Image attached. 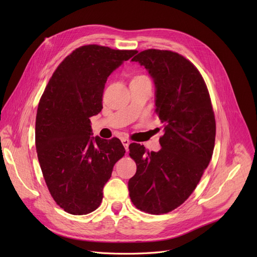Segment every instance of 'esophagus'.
Listing matches in <instances>:
<instances>
[{
    "label": "esophagus",
    "mask_w": 257,
    "mask_h": 257,
    "mask_svg": "<svg viewBox=\"0 0 257 257\" xmlns=\"http://www.w3.org/2000/svg\"><path fill=\"white\" fill-rule=\"evenodd\" d=\"M121 143H123L126 151H128V148H129V145H130V141L127 140V139H123V140H121Z\"/></svg>",
    "instance_id": "obj_1"
}]
</instances>
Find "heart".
<instances>
[{
  "label": "heart",
  "mask_w": 257,
  "mask_h": 257,
  "mask_svg": "<svg viewBox=\"0 0 257 257\" xmlns=\"http://www.w3.org/2000/svg\"><path fill=\"white\" fill-rule=\"evenodd\" d=\"M141 78H147V77H146V76H142V75H141V76H136V77H134L133 79H141Z\"/></svg>",
  "instance_id": "obj_1"
}]
</instances>
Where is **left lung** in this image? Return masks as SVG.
Masks as SVG:
<instances>
[{"mask_svg":"<svg viewBox=\"0 0 257 257\" xmlns=\"http://www.w3.org/2000/svg\"><path fill=\"white\" fill-rule=\"evenodd\" d=\"M131 61L145 66L155 85V111L164 124L161 149L129 146L137 173L128 190L137 208L167 213L192 195L211 159L215 119L209 93L197 67L178 53L145 50Z\"/></svg>","mask_w":257,"mask_h":257,"instance_id":"8db88e82","label":"left lung"}]
</instances>
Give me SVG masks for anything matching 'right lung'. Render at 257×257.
Listing matches in <instances>:
<instances>
[{
	"instance_id": "1",
	"label": "right lung",
	"mask_w": 257,
	"mask_h": 257,
	"mask_svg": "<svg viewBox=\"0 0 257 257\" xmlns=\"http://www.w3.org/2000/svg\"><path fill=\"white\" fill-rule=\"evenodd\" d=\"M137 53L80 47L58 65L40 98L35 123L38 161L51 196L71 214L100 206L103 187L126 152L116 138L92 137L89 117L102 110L107 78Z\"/></svg>"
}]
</instances>
